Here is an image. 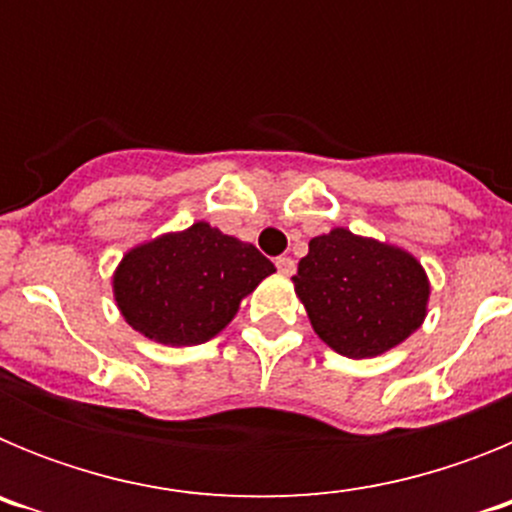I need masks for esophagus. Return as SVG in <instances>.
Returning <instances> with one entry per match:
<instances>
[{"label":"esophagus","mask_w":512,"mask_h":512,"mask_svg":"<svg viewBox=\"0 0 512 512\" xmlns=\"http://www.w3.org/2000/svg\"><path fill=\"white\" fill-rule=\"evenodd\" d=\"M274 264H277L279 274H284V277H292V274H295V261L289 259V256H279Z\"/></svg>","instance_id":"esophagus-1"}]
</instances>
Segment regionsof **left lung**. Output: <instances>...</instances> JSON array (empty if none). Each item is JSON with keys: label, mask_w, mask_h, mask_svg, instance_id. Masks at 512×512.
<instances>
[{"label": "left lung", "mask_w": 512, "mask_h": 512, "mask_svg": "<svg viewBox=\"0 0 512 512\" xmlns=\"http://www.w3.org/2000/svg\"><path fill=\"white\" fill-rule=\"evenodd\" d=\"M292 282L315 333L348 359L395 348L428 305V279L408 251L346 228L312 238Z\"/></svg>", "instance_id": "left-lung-1"}]
</instances>
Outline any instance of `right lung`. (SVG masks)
I'll use <instances>...</instances> for the list:
<instances>
[{
  "label": "right lung",
  "instance_id": "1",
  "mask_svg": "<svg viewBox=\"0 0 512 512\" xmlns=\"http://www.w3.org/2000/svg\"><path fill=\"white\" fill-rule=\"evenodd\" d=\"M274 264L251 243L194 223L125 253L115 300L130 325L166 346L210 341Z\"/></svg>",
  "mask_w": 512,
  "mask_h": 512
}]
</instances>
